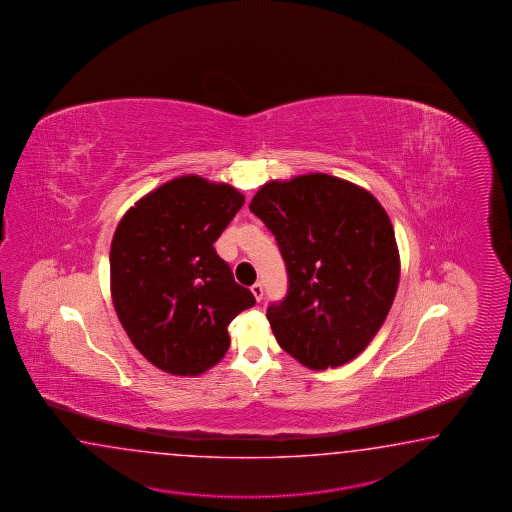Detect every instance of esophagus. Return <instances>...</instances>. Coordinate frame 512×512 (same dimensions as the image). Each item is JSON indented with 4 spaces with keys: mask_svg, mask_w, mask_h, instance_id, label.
<instances>
[{
    "mask_svg": "<svg viewBox=\"0 0 512 512\" xmlns=\"http://www.w3.org/2000/svg\"><path fill=\"white\" fill-rule=\"evenodd\" d=\"M251 294L255 296V299L257 301H261L262 299V284L261 283H255L253 286H251Z\"/></svg>",
    "mask_w": 512,
    "mask_h": 512,
    "instance_id": "34e87169",
    "label": "esophagus"
}]
</instances>
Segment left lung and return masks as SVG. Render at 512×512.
<instances>
[{"label":"left lung","instance_id":"left-lung-1","mask_svg":"<svg viewBox=\"0 0 512 512\" xmlns=\"http://www.w3.org/2000/svg\"><path fill=\"white\" fill-rule=\"evenodd\" d=\"M279 244L288 294L268 307L277 343L308 369L347 364L375 338L397 294L400 257L373 194L323 172L264 183L251 200Z\"/></svg>","mask_w":512,"mask_h":512}]
</instances>
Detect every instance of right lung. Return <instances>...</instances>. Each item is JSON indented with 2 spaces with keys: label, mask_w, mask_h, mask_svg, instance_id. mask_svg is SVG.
I'll return each instance as SVG.
<instances>
[{
  "label": "right lung",
  "mask_w": 512,
  "mask_h": 512,
  "mask_svg": "<svg viewBox=\"0 0 512 512\" xmlns=\"http://www.w3.org/2000/svg\"><path fill=\"white\" fill-rule=\"evenodd\" d=\"M244 204L228 183L180 176L137 200L115 229L110 286L137 351L161 371L198 376L229 349L228 325L255 305L216 253Z\"/></svg>",
  "instance_id": "add662e5"
}]
</instances>
